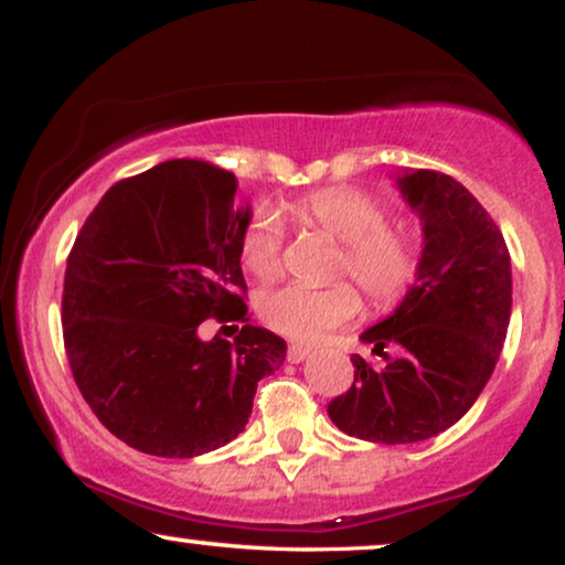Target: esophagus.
<instances>
[{
	"instance_id": "34e87169",
	"label": "esophagus",
	"mask_w": 565,
	"mask_h": 565,
	"mask_svg": "<svg viewBox=\"0 0 565 565\" xmlns=\"http://www.w3.org/2000/svg\"><path fill=\"white\" fill-rule=\"evenodd\" d=\"M311 354V347L306 344H290L288 347V362H303Z\"/></svg>"
}]
</instances>
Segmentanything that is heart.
I'll use <instances>...</instances> for the list:
<instances>
[{"mask_svg":"<svg viewBox=\"0 0 565 565\" xmlns=\"http://www.w3.org/2000/svg\"><path fill=\"white\" fill-rule=\"evenodd\" d=\"M303 228L321 231L339 242L331 275H350L377 311L393 308L416 280L422 262L419 234L404 218H388L377 195L358 188H323L292 205ZM238 259L259 280L282 269V226L273 213L259 211L246 223ZM360 292L339 280L327 288L282 285L259 298V313L277 334L313 342L360 313Z\"/></svg>","mask_w":565,"mask_h":565,"instance_id":"heart-1","label":"heart"}]
</instances>
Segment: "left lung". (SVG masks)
I'll use <instances>...</instances> for the list:
<instances>
[{
    "mask_svg": "<svg viewBox=\"0 0 565 565\" xmlns=\"http://www.w3.org/2000/svg\"><path fill=\"white\" fill-rule=\"evenodd\" d=\"M398 188L424 223L419 273L393 316L360 337L385 365L373 370L354 354L352 388L329 404L344 435L383 445L435 437L476 404L512 313L509 249L486 207L431 169L398 177Z\"/></svg>",
    "mask_w": 565,
    "mask_h": 565,
    "instance_id": "obj_1",
    "label": "left lung"
}]
</instances>
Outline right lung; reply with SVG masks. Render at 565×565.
<instances>
[{
  "instance_id": "add662e5",
  "label": "right lung",
  "mask_w": 565,
  "mask_h": 565,
  "mask_svg": "<svg viewBox=\"0 0 565 565\" xmlns=\"http://www.w3.org/2000/svg\"><path fill=\"white\" fill-rule=\"evenodd\" d=\"M236 177L172 159L105 192L66 259L61 323L74 381L115 437L146 455L195 458L244 431L285 342L252 327L238 242L252 218ZM244 320L234 343L196 334ZM238 329V327H236Z\"/></svg>"
}]
</instances>
